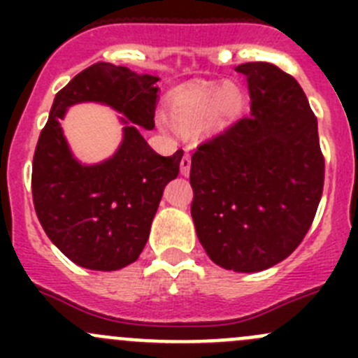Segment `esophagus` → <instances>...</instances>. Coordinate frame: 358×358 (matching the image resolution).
<instances>
[{"mask_svg": "<svg viewBox=\"0 0 358 358\" xmlns=\"http://www.w3.org/2000/svg\"><path fill=\"white\" fill-rule=\"evenodd\" d=\"M190 164H192V159H190L189 154H185V156L182 157V161H180V173H182L183 176H189Z\"/></svg>", "mask_w": 358, "mask_h": 358, "instance_id": "obj_1", "label": "esophagus"}]
</instances>
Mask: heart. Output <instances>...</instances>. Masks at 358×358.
I'll list each match as a JSON object with an SVG mask.
<instances>
[{
    "mask_svg": "<svg viewBox=\"0 0 358 358\" xmlns=\"http://www.w3.org/2000/svg\"><path fill=\"white\" fill-rule=\"evenodd\" d=\"M246 95L237 83H190L173 90L168 96L169 121L159 115L162 126H169L180 133L222 131L232 124L243 112Z\"/></svg>",
    "mask_w": 358,
    "mask_h": 358,
    "instance_id": "heart-1",
    "label": "heart"
}]
</instances>
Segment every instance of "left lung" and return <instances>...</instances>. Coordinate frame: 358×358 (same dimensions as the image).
Here are the masks:
<instances>
[{"mask_svg":"<svg viewBox=\"0 0 358 358\" xmlns=\"http://www.w3.org/2000/svg\"><path fill=\"white\" fill-rule=\"evenodd\" d=\"M246 76L251 114L194 152L190 185L199 243L218 266L262 272L299 246L324 187L317 117L294 78L273 64Z\"/></svg>","mask_w":358,"mask_h":358,"instance_id":"8db88e82","label":"left lung"}]
</instances>
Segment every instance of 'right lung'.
Masks as SVG:
<instances>
[{"mask_svg": "<svg viewBox=\"0 0 358 358\" xmlns=\"http://www.w3.org/2000/svg\"><path fill=\"white\" fill-rule=\"evenodd\" d=\"M159 78L99 62L79 72L53 100L32 161V199L53 244L83 268L112 272L136 262L145 248L162 190L180 171L183 152L162 157L140 129L154 128ZM83 101L123 115V140L106 162L83 165L59 121Z\"/></svg>", "mask_w": 358, "mask_h": 358, "instance_id": "add662e5", "label": "right lung"}]
</instances>
